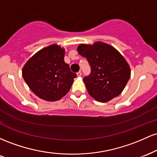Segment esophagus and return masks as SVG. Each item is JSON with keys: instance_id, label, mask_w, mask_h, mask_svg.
<instances>
[{"instance_id": "34e87169", "label": "esophagus", "mask_w": 157, "mask_h": 157, "mask_svg": "<svg viewBox=\"0 0 157 157\" xmlns=\"http://www.w3.org/2000/svg\"><path fill=\"white\" fill-rule=\"evenodd\" d=\"M81 75H82V73H81V71H78V72L77 73V76H78V77H80V76H81Z\"/></svg>"}]
</instances>
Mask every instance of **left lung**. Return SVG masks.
I'll use <instances>...</instances> for the list:
<instances>
[{"label": "left lung", "instance_id": "8db88e82", "mask_svg": "<svg viewBox=\"0 0 157 157\" xmlns=\"http://www.w3.org/2000/svg\"><path fill=\"white\" fill-rule=\"evenodd\" d=\"M77 51L91 67L90 75L83 78L89 94L101 102L120 95L131 76L130 67L121 54L102 42L80 44Z\"/></svg>", "mask_w": 157, "mask_h": 157}]
</instances>
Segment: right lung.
<instances>
[{
	"label": "right lung",
	"mask_w": 157,
	"mask_h": 157,
	"mask_svg": "<svg viewBox=\"0 0 157 157\" xmlns=\"http://www.w3.org/2000/svg\"><path fill=\"white\" fill-rule=\"evenodd\" d=\"M64 48L53 44L37 52L23 66L25 82L40 99L57 101L69 91L77 75L64 62Z\"/></svg>",
	"instance_id": "add662e5"
}]
</instances>
